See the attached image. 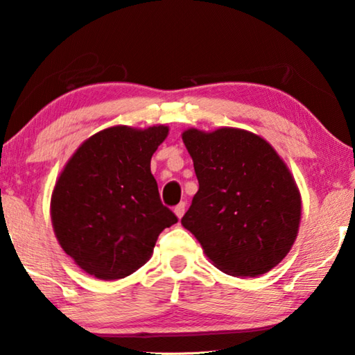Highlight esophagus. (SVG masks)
I'll list each match as a JSON object with an SVG mask.
<instances>
[{
	"mask_svg": "<svg viewBox=\"0 0 355 355\" xmlns=\"http://www.w3.org/2000/svg\"><path fill=\"white\" fill-rule=\"evenodd\" d=\"M173 213H175V216H177L178 219H182L183 214H184V203H178V205L175 207V209H173Z\"/></svg>",
	"mask_w": 355,
	"mask_h": 355,
	"instance_id": "obj_1",
	"label": "esophagus"
}]
</instances>
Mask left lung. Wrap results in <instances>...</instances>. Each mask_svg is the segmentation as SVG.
Masks as SVG:
<instances>
[{
	"instance_id": "obj_1",
	"label": "left lung",
	"mask_w": 355,
	"mask_h": 355,
	"mask_svg": "<svg viewBox=\"0 0 355 355\" xmlns=\"http://www.w3.org/2000/svg\"><path fill=\"white\" fill-rule=\"evenodd\" d=\"M183 142L199 191L182 224L222 272L257 277L290 252L299 232L300 194L277 152L239 128H189Z\"/></svg>"
}]
</instances>
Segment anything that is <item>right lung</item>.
Segmentation results:
<instances>
[{
  "label": "right lung",
  "instance_id": "add662e5",
  "mask_svg": "<svg viewBox=\"0 0 355 355\" xmlns=\"http://www.w3.org/2000/svg\"><path fill=\"white\" fill-rule=\"evenodd\" d=\"M169 128L111 127L78 147L51 196L59 244L83 271L123 279L148 261L159 233L178 220L159 199L150 159Z\"/></svg>",
  "mask_w": 355,
  "mask_h": 355
}]
</instances>
